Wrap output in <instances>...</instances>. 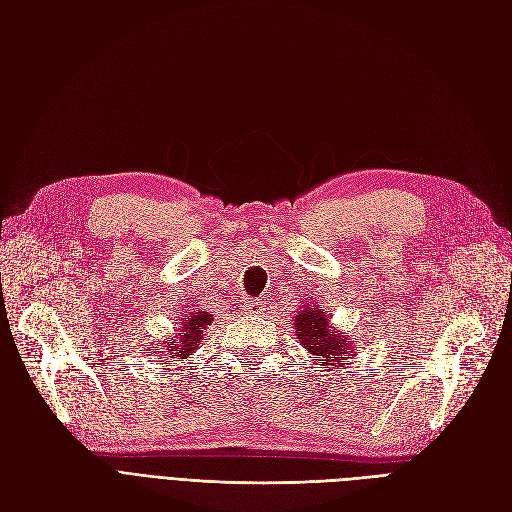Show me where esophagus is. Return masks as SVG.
Here are the masks:
<instances>
[{
	"mask_svg": "<svg viewBox=\"0 0 512 512\" xmlns=\"http://www.w3.org/2000/svg\"><path fill=\"white\" fill-rule=\"evenodd\" d=\"M262 312H265V301H262V299H245L243 301V314L258 316Z\"/></svg>",
	"mask_w": 512,
	"mask_h": 512,
	"instance_id": "obj_1",
	"label": "esophagus"
}]
</instances>
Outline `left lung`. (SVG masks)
<instances>
[{"label": "left lung", "mask_w": 512, "mask_h": 512, "mask_svg": "<svg viewBox=\"0 0 512 512\" xmlns=\"http://www.w3.org/2000/svg\"><path fill=\"white\" fill-rule=\"evenodd\" d=\"M294 333H297L299 344L312 354V361L329 367L342 369L350 365L354 356V342L350 335L335 329L329 314L324 309H318L314 303H305L301 312L294 316Z\"/></svg>", "instance_id": "8db88e82"}]
</instances>
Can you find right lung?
I'll return each instance as SVG.
<instances>
[{"instance_id":"1","label":"right lung","mask_w":512,"mask_h":512,"mask_svg":"<svg viewBox=\"0 0 512 512\" xmlns=\"http://www.w3.org/2000/svg\"><path fill=\"white\" fill-rule=\"evenodd\" d=\"M211 314L203 312V309H194V312H185L181 322H177L179 327H175V333L166 337V342L162 348L156 350L160 363L170 365L175 361L190 359V354L198 350L200 339H203V329H207V324H211Z\"/></svg>"}]
</instances>
